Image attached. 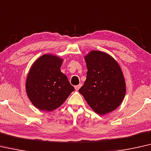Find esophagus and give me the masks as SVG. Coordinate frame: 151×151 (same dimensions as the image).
<instances>
[{
  "instance_id": "1",
  "label": "esophagus",
  "mask_w": 151,
  "mask_h": 151,
  "mask_svg": "<svg viewBox=\"0 0 151 151\" xmlns=\"http://www.w3.org/2000/svg\"><path fill=\"white\" fill-rule=\"evenodd\" d=\"M82 86V84H79V85H76V86H75V89L76 90V91H77V90H78L80 89V87Z\"/></svg>"
}]
</instances>
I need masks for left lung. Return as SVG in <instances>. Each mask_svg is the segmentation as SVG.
I'll list each match as a JSON object with an SVG mask.
<instances>
[{
    "mask_svg": "<svg viewBox=\"0 0 151 151\" xmlns=\"http://www.w3.org/2000/svg\"><path fill=\"white\" fill-rule=\"evenodd\" d=\"M85 60L86 81L78 91L96 113L105 114L114 111L125 95L124 77L118 63L99 51H91Z\"/></svg>",
    "mask_w": 151,
    "mask_h": 151,
    "instance_id": "obj_1",
    "label": "left lung"
}]
</instances>
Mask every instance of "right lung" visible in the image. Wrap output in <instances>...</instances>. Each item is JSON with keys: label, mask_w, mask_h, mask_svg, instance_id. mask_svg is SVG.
I'll list each match as a JSON object with an SVG mask.
<instances>
[{"label": "right lung", "mask_w": 151, "mask_h": 151, "mask_svg": "<svg viewBox=\"0 0 151 151\" xmlns=\"http://www.w3.org/2000/svg\"><path fill=\"white\" fill-rule=\"evenodd\" d=\"M63 60L43 55L31 67L26 80V93L35 107L51 111L60 107L75 88L60 70Z\"/></svg>", "instance_id": "obj_1"}]
</instances>
